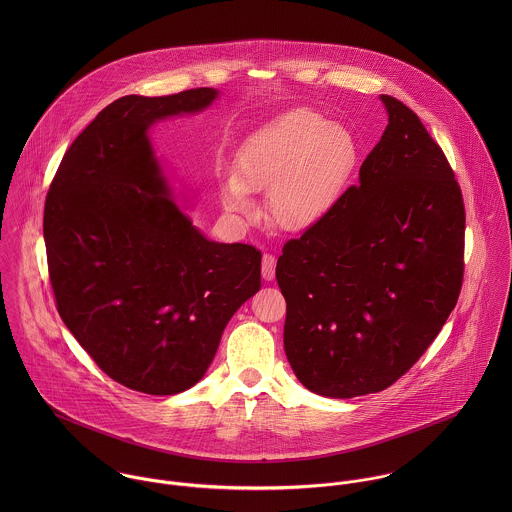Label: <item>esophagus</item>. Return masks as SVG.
Wrapping results in <instances>:
<instances>
[{"label":"esophagus","instance_id":"obj_1","mask_svg":"<svg viewBox=\"0 0 512 512\" xmlns=\"http://www.w3.org/2000/svg\"><path fill=\"white\" fill-rule=\"evenodd\" d=\"M262 278L266 282H272L276 278V258L268 252L262 256Z\"/></svg>","mask_w":512,"mask_h":512}]
</instances>
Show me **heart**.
<instances>
[{
  "instance_id": "obj_1",
  "label": "heart",
  "mask_w": 512,
  "mask_h": 512,
  "mask_svg": "<svg viewBox=\"0 0 512 512\" xmlns=\"http://www.w3.org/2000/svg\"><path fill=\"white\" fill-rule=\"evenodd\" d=\"M361 163L355 132L315 110L293 108L250 134L236 153V175L224 181V207L252 211L250 193H266L268 219L305 232L327 219Z\"/></svg>"
}]
</instances>
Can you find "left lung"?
I'll use <instances>...</instances> for the list:
<instances>
[{"mask_svg":"<svg viewBox=\"0 0 512 512\" xmlns=\"http://www.w3.org/2000/svg\"><path fill=\"white\" fill-rule=\"evenodd\" d=\"M388 126L359 185L321 224L284 244V349L297 380L327 398L394 384L426 353L463 282L465 209L420 118L382 94Z\"/></svg>","mask_w":512,"mask_h":512,"instance_id":"8db88e82","label":"left lung"}]
</instances>
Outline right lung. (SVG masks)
<instances>
[{"label": "right lung", "mask_w": 512, "mask_h": 512, "mask_svg": "<svg viewBox=\"0 0 512 512\" xmlns=\"http://www.w3.org/2000/svg\"><path fill=\"white\" fill-rule=\"evenodd\" d=\"M217 98V88H193L114 100L67 149L47 193L59 315L96 365L138 392L195 386L230 317L260 290V250L209 240L193 224L147 134Z\"/></svg>", "instance_id": "1"}]
</instances>
